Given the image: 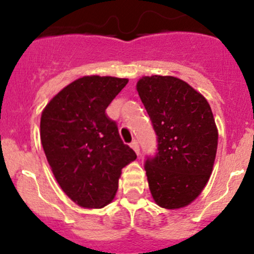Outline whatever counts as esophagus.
Returning <instances> with one entry per match:
<instances>
[{
  "label": "esophagus",
  "instance_id": "obj_1",
  "mask_svg": "<svg viewBox=\"0 0 254 254\" xmlns=\"http://www.w3.org/2000/svg\"><path fill=\"white\" fill-rule=\"evenodd\" d=\"M131 148H132V149L135 150V153L137 154V155H139V153H141V149H139L138 142H137L136 139H133V141L131 142Z\"/></svg>",
  "mask_w": 254,
  "mask_h": 254
}]
</instances>
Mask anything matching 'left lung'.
Returning a JSON list of instances; mask_svg holds the SVG:
<instances>
[{
	"label": "left lung",
	"instance_id": "left-lung-1",
	"mask_svg": "<svg viewBox=\"0 0 254 254\" xmlns=\"http://www.w3.org/2000/svg\"><path fill=\"white\" fill-rule=\"evenodd\" d=\"M137 92L149 115L157 151L144 170L157 205L179 209L199 196L212 172L218 132L210 105L174 76H144Z\"/></svg>",
	"mask_w": 254,
	"mask_h": 254
}]
</instances>
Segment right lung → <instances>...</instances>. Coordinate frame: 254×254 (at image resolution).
Instances as JSON below:
<instances>
[{
    "label": "right lung",
    "instance_id": "obj_1",
    "mask_svg": "<svg viewBox=\"0 0 254 254\" xmlns=\"http://www.w3.org/2000/svg\"><path fill=\"white\" fill-rule=\"evenodd\" d=\"M127 81L98 75L77 78L42 113L40 139L52 173L66 196L83 208L107 205L118 190L122 168L137 157L106 115Z\"/></svg>",
    "mask_w": 254,
    "mask_h": 254
}]
</instances>
